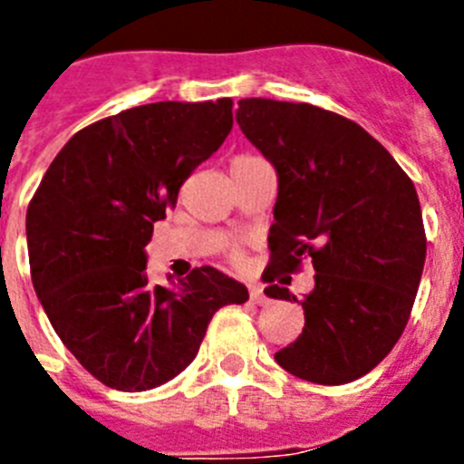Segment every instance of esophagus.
<instances>
[{"mask_svg": "<svg viewBox=\"0 0 464 464\" xmlns=\"http://www.w3.org/2000/svg\"><path fill=\"white\" fill-rule=\"evenodd\" d=\"M249 295H252L254 304H267V295H266V293H263V285L261 284H254L252 288H249Z\"/></svg>", "mask_w": 464, "mask_h": 464, "instance_id": "esophagus-1", "label": "esophagus"}]
</instances>
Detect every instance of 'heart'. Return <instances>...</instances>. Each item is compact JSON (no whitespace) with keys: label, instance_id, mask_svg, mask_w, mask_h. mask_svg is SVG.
Masks as SVG:
<instances>
[{"label":"heart","instance_id":"heart-1","mask_svg":"<svg viewBox=\"0 0 464 464\" xmlns=\"http://www.w3.org/2000/svg\"><path fill=\"white\" fill-rule=\"evenodd\" d=\"M231 261L236 263V266H242V263H245V252H242L240 246H233L231 249Z\"/></svg>","mask_w":464,"mask_h":464}]
</instances>
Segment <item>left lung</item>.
Listing matches in <instances>:
<instances>
[{"mask_svg": "<svg viewBox=\"0 0 464 464\" xmlns=\"http://www.w3.org/2000/svg\"><path fill=\"white\" fill-rule=\"evenodd\" d=\"M236 121L279 176L266 295L300 304L280 276L304 258L315 270L304 330L276 363L315 384L353 382L392 353L412 314L426 261L414 183L362 125L323 107L245 98Z\"/></svg>", "mask_w": 464, "mask_h": 464, "instance_id": "8db88e82", "label": "left lung"}]
</instances>
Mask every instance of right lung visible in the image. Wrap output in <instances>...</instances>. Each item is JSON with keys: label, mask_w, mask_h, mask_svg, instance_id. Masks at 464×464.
Wrapping results in <instances>:
<instances>
[{"label": "right lung", "mask_w": 464, "mask_h": 464, "mask_svg": "<svg viewBox=\"0 0 464 464\" xmlns=\"http://www.w3.org/2000/svg\"><path fill=\"white\" fill-rule=\"evenodd\" d=\"M233 128V101L153 102L75 132L27 208L34 291L62 343L119 392H146L197 357L215 311L249 293L210 266L179 291L144 276L153 224Z\"/></svg>", "instance_id": "1"}]
</instances>
